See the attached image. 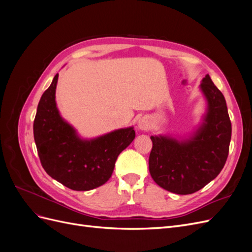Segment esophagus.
<instances>
[{"label":"esophagus","mask_w":252,"mask_h":252,"mask_svg":"<svg viewBox=\"0 0 252 252\" xmlns=\"http://www.w3.org/2000/svg\"><path fill=\"white\" fill-rule=\"evenodd\" d=\"M138 127L141 130H147L150 127V121L147 117H143L138 121Z\"/></svg>","instance_id":"1"}]
</instances>
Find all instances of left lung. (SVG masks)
<instances>
[{"label":"left lung","instance_id":"obj_1","mask_svg":"<svg viewBox=\"0 0 252 252\" xmlns=\"http://www.w3.org/2000/svg\"><path fill=\"white\" fill-rule=\"evenodd\" d=\"M207 101L203 123L186 140L151 135L149 172L157 184L177 194L202 189L223 169L229 152L231 122L223 94L206 74L200 85Z\"/></svg>","mask_w":252,"mask_h":252}]
</instances>
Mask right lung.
I'll return each mask as SVG.
<instances>
[{"mask_svg": "<svg viewBox=\"0 0 252 252\" xmlns=\"http://www.w3.org/2000/svg\"><path fill=\"white\" fill-rule=\"evenodd\" d=\"M59 73L37 105L33 136L41 164L52 179L77 191H87L107 182L119 155L135 138L133 127L83 140L60 116L56 103Z\"/></svg>", "mask_w": 252, "mask_h": 252, "instance_id": "add662e5", "label": "right lung"}]
</instances>
